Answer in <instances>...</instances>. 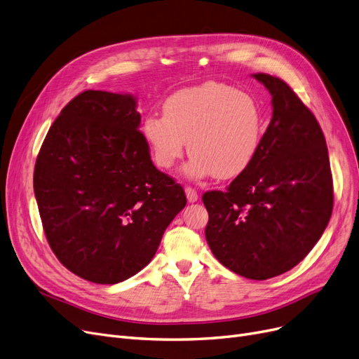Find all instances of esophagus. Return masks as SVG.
I'll list each match as a JSON object with an SVG mask.
<instances>
[{
    "mask_svg": "<svg viewBox=\"0 0 359 359\" xmlns=\"http://www.w3.org/2000/svg\"><path fill=\"white\" fill-rule=\"evenodd\" d=\"M184 194H187V198H188L189 203L198 201V194H196V191L194 188L187 187V188H184Z\"/></svg>",
    "mask_w": 359,
    "mask_h": 359,
    "instance_id": "1",
    "label": "esophagus"
}]
</instances>
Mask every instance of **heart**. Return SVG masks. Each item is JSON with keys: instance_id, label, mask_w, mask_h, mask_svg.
Listing matches in <instances>:
<instances>
[{"instance_id": "obj_1", "label": "heart", "mask_w": 359, "mask_h": 359, "mask_svg": "<svg viewBox=\"0 0 359 359\" xmlns=\"http://www.w3.org/2000/svg\"><path fill=\"white\" fill-rule=\"evenodd\" d=\"M163 112L164 116L148 115L142 126L159 168L175 167L187 142L191 158L184 175L192 179L215 175L231 180L255 163L264 127L260 106L248 93L208 81L171 95Z\"/></svg>"}]
</instances>
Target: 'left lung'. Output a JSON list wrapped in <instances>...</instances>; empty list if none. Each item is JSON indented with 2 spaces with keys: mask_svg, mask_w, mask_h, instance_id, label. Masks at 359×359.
Segmentation results:
<instances>
[{
  "mask_svg": "<svg viewBox=\"0 0 359 359\" xmlns=\"http://www.w3.org/2000/svg\"><path fill=\"white\" fill-rule=\"evenodd\" d=\"M272 96V119L255 163L226 192L203 195L215 257L250 280L281 275L308 256L333 211L324 133L283 79L253 74Z\"/></svg>",
  "mask_w": 359,
  "mask_h": 359,
  "instance_id": "left-lung-1",
  "label": "left lung"
}]
</instances>
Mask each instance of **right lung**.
I'll return each instance as SVG.
<instances>
[{
  "instance_id": "right-lung-1",
  "label": "right lung",
  "mask_w": 359,
  "mask_h": 359,
  "mask_svg": "<svg viewBox=\"0 0 359 359\" xmlns=\"http://www.w3.org/2000/svg\"><path fill=\"white\" fill-rule=\"evenodd\" d=\"M131 95L87 90L62 109L36 156L34 192L53 253L96 284L128 280L187 205L154 165Z\"/></svg>"
}]
</instances>
